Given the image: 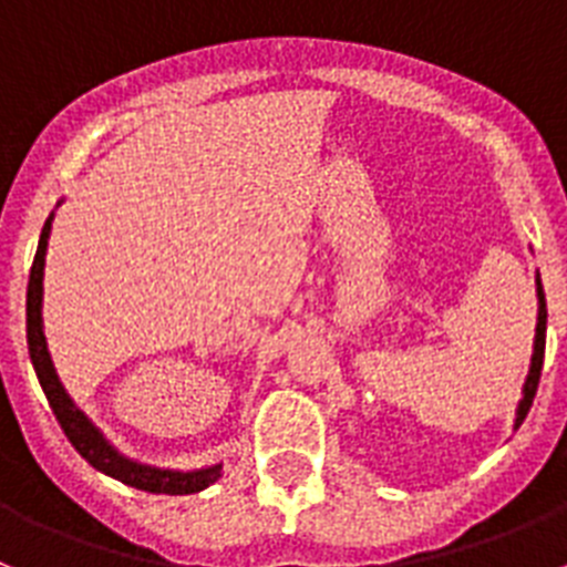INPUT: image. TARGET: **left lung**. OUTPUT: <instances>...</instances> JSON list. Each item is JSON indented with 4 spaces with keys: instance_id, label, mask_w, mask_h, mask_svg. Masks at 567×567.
I'll list each match as a JSON object with an SVG mask.
<instances>
[{
    "instance_id": "left-lung-1",
    "label": "left lung",
    "mask_w": 567,
    "mask_h": 567,
    "mask_svg": "<svg viewBox=\"0 0 567 567\" xmlns=\"http://www.w3.org/2000/svg\"><path fill=\"white\" fill-rule=\"evenodd\" d=\"M536 299H539V317H536V337H534V357H530V372L525 378V386H522V401L516 406V421H513V430L522 426V421L527 417L530 406H534L536 386H539L542 378V360H545V331H548V308H545V291H542V276L536 274Z\"/></svg>"
}]
</instances>
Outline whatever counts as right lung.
Instances as JSON below:
<instances>
[{
    "instance_id": "right-lung-1",
    "label": "right lung",
    "mask_w": 567,
    "mask_h": 567,
    "mask_svg": "<svg viewBox=\"0 0 567 567\" xmlns=\"http://www.w3.org/2000/svg\"><path fill=\"white\" fill-rule=\"evenodd\" d=\"M60 207V202H56ZM51 221L54 213L45 218V227L40 233V245H37V256L31 265V279H28V354H31L33 372L40 378V386L49 398L51 409H54L56 421L63 426L65 437L71 446L83 455L94 470L112 475L117 482L130 484L135 489H146V493H166V496H189V493H202L210 484L221 478V464H210L202 470H164L152 467V464H141L132 461L109 441L103 432L92 423V417L85 415L78 403L71 401V394L65 392L63 380L56 378L54 360H51L49 340H45V328H42V276H45V250H49L51 239Z\"/></svg>"
}]
</instances>
